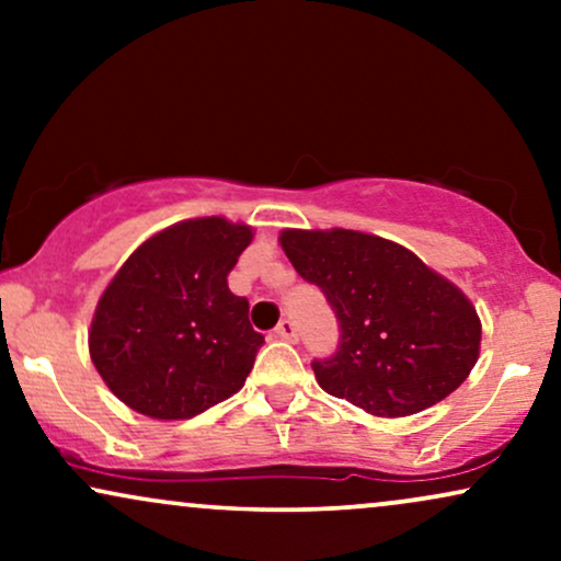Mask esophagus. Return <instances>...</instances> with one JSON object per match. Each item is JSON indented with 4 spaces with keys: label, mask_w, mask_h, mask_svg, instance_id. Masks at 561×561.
Wrapping results in <instances>:
<instances>
[{
    "label": "esophagus",
    "mask_w": 561,
    "mask_h": 561,
    "mask_svg": "<svg viewBox=\"0 0 561 561\" xmlns=\"http://www.w3.org/2000/svg\"><path fill=\"white\" fill-rule=\"evenodd\" d=\"M276 337L287 340V343H295V340H298V327H295L289 319L279 321V327H276Z\"/></svg>",
    "instance_id": "obj_1"
}]
</instances>
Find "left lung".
Masks as SVG:
<instances>
[{
	"label": "left lung",
	"mask_w": 561,
	"mask_h": 561,
	"mask_svg": "<svg viewBox=\"0 0 561 561\" xmlns=\"http://www.w3.org/2000/svg\"><path fill=\"white\" fill-rule=\"evenodd\" d=\"M302 279L340 321V347L313 362L321 390L371 416H411L459 388L480 358L472 300L420 255L353 229H282Z\"/></svg>",
	"instance_id": "8db88e82"
}]
</instances>
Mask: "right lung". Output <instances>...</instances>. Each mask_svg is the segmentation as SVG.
<instances>
[{
  "mask_svg": "<svg viewBox=\"0 0 561 561\" xmlns=\"http://www.w3.org/2000/svg\"><path fill=\"white\" fill-rule=\"evenodd\" d=\"M253 227L224 216L156 231L102 289L89 356L107 388L150 420H192L234 396L263 345L227 276Z\"/></svg>",
  "mask_w": 561,
  "mask_h": 561,
  "instance_id": "obj_1",
  "label": "right lung"
}]
</instances>
